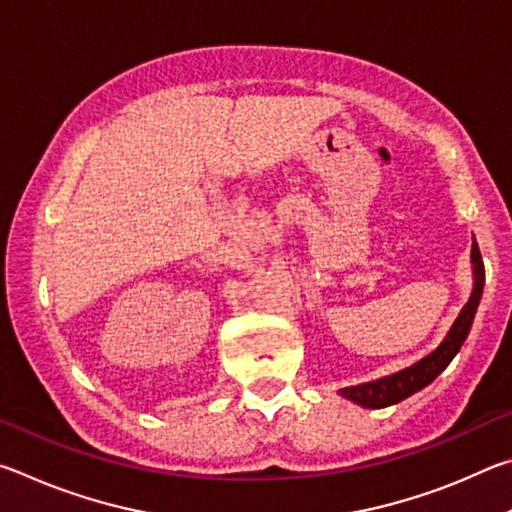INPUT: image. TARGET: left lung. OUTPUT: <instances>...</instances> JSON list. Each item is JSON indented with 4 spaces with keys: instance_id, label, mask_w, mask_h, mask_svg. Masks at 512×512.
Returning <instances> with one entry per match:
<instances>
[{
    "instance_id": "1",
    "label": "left lung",
    "mask_w": 512,
    "mask_h": 512,
    "mask_svg": "<svg viewBox=\"0 0 512 512\" xmlns=\"http://www.w3.org/2000/svg\"><path fill=\"white\" fill-rule=\"evenodd\" d=\"M472 273H474V287L470 293V300L465 302V307L454 320V325L449 327L443 343H440L433 352H429L427 357H422L418 363H413L409 368L395 372V375L366 381V384H359V386L341 388L339 393L345 397V400H352L354 404L366 406V409H384V406L402 402L413 393L422 391L424 386H429L431 381L436 379L440 372L449 366V363H452L458 350H461L467 334H470L476 307H479L481 302L485 268H483V259L476 241H472Z\"/></svg>"
}]
</instances>
